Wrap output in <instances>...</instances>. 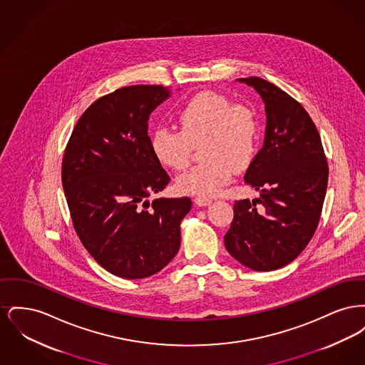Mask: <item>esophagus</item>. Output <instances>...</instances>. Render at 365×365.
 <instances>
[{
    "mask_svg": "<svg viewBox=\"0 0 365 365\" xmlns=\"http://www.w3.org/2000/svg\"><path fill=\"white\" fill-rule=\"evenodd\" d=\"M194 202H195V205H198V207H207V205H209V204L212 202V200L207 198V197H195V198H194Z\"/></svg>",
    "mask_w": 365,
    "mask_h": 365,
    "instance_id": "34e87169",
    "label": "esophagus"
}]
</instances>
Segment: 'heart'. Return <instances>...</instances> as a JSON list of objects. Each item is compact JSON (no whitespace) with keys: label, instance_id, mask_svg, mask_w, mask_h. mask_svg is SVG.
<instances>
[{"label":"heart","instance_id":"b5f03b06","mask_svg":"<svg viewBox=\"0 0 365 365\" xmlns=\"http://www.w3.org/2000/svg\"><path fill=\"white\" fill-rule=\"evenodd\" d=\"M180 131L160 125L150 134V149L157 160L175 171L190 163L192 146L201 140L205 160L178 178L183 192L212 197L231 180L234 170L242 171L253 160L259 122L256 112L225 94L201 91L178 115Z\"/></svg>","mask_w":365,"mask_h":365}]
</instances>
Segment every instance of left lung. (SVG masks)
<instances>
[{
	"label": "left lung",
	"mask_w": 365,
	"mask_h": 365,
	"mask_svg": "<svg viewBox=\"0 0 365 365\" xmlns=\"http://www.w3.org/2000/svg\"><path fill=\"white\" fill-rule=\"evenodd\" d=\"M238 81L260 94L267 125L264 145L245 174V183L260 197L235 201L225 245L245 267L274 271L295 260L312 240L329 165L319 131L302 105L257 76Z\"/></svg>",
	"instance_id": "1"
}]
</instances>
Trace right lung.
Masks as SVG:
<instances>
[{"instance_id":"right-lung-1","label":"right lung","mask_w":365,"mask_h":365,"mask_svg":"<svg viewBox=\"0 0 365 365\" xmlns=\"http://www.w3.org/2000/svg\"><path fill=\"white\" fill-rule=\"evenodd\" d=\"M168 87H122L94 101L76 123L61 167L73 228L108 272L142 279L161 271L180 246L191 200L149 197L170 176L148 135V120Z\"/></svg>"}]
</instances>
